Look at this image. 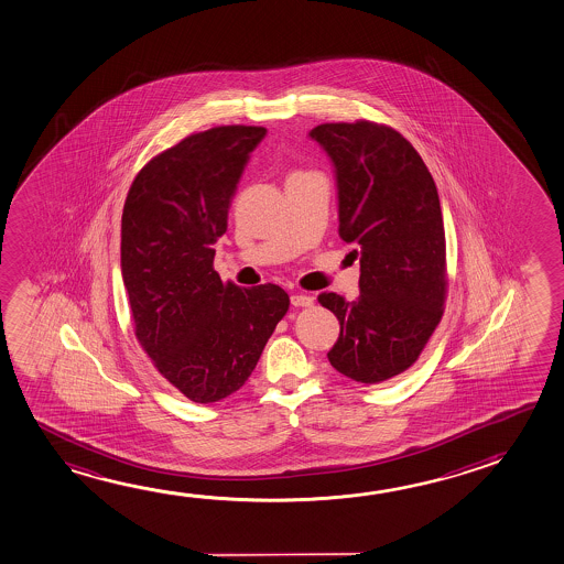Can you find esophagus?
Returning <instances> with one entry per match:
<instances>
[{
  "mask_svg": "<svg viewBox=\"0 0 564 564\" xmlns=\"http://www.w3.org/2000/svg\"><path fill=\"white\" fill-rule=\"evenodd\" d=\"M292 300V306L296 307H310L314 306V297L307 296V294H294L290 297Z\"/></svg>",
  "mask_w": 564,
  "mask_h": 564,
  "instance_id": "1",
  "label": "esophagus"
}]
</instances>
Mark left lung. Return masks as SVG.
Masks as SVG:
<instances>
[{"label": "left lung", "instance_id": "1", "mask_svg": "<svg viewBox=\"0 0 564 564\" xmlns=\"http://www.w3.org/2000/svg\"><path fill=\"white\" fill-rule=\"evenodd\" d=\"M332 160L339 237L361 260L359 296L322 294L341 325L327 354L335 371L365 384L406 371L444 312L446 239L436 183L419 152L389 126H315Z\"/></svg>", "mask_w": 564, "mask_h": 564}]
</instances>
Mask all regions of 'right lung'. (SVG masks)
<instances>
[{
	"mask_svg": "<svg viewBox=\"0 0 564 564\" xmlns=\"http://www.w3.org/2000/svg\"><path fill=\"white\" fill-rule=\"evenodd\" d=\"M267 128L219 126L187 135L135 175L122 213L120 267L135 337L155 369L193 402L239 391L290 297L240 288L213 270L250 152Z\"/></svg>",
	"mask_w": 564,
	"mask_h": 564,
	"instance_id": "right-lung-1",
	"label": "right lung"
}]
</instances>
